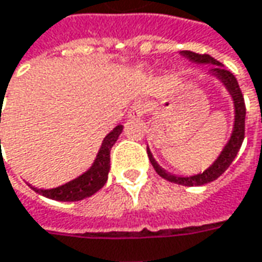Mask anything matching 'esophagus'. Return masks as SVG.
I'll return each mask as SVG.
<instances>
[{
	"instance_id": "obj_1",
	"label": "esophagus",
	"mask_w": 262,
	"mask_h": 262,
	"mask_svg": "<svg viewBox=\"0 0 262 262\" xmlns=\"http://www.w3.org/2000/svg\"><path fill=\"white\" fill-rule=\"evenodd\" d=\"M146 112V104L143 101H135L133 104L129 108V112H127V116L130 117V119H138V117H142L145 115Z\"/></svg>"
}]
</instances>
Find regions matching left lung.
<instances>
[{"mask_svg": "<svg viewBox=\"0 0 262 262\" xmlns=\"http://www.w3.org/2000/svg\"><path fill=\"white\" fill-rule=\"evenodd\" d=\"M179 54L185 57L186 60H189L191 63L212 66L208 70V74L215 77L216 80H220L222 86L225 87V90L231 96V100H232V106H234L232 130H231V135H229L227 143L224 145L220 155L216 156V159L205 170L199 172L196 175L179 176L175 175V173H170L155 161L154 155H152L149 147H147V156H149V161L152 163L155 170L158 172V175L162 176L163 179H166L169 182L178 183V185H183V186H201V185H205V183H209L215 181V179H218L229 168L232 161L235 159L236 154H238L239 147L243 145L244 133H245V103H244L243 93L239 90L238 81L234 77V74L231 71L225 70L222 63H220L218 60H215L209 54H196V53L189 51V50L179 51Z\"/></svg>", "mask_w": 262, "mask_h": 262, "instance_id": "left-lung-1", "label": "left lung"}]
</instances>
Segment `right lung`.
I'll return each instance as SVG.
<instances>
[{
    "mask_svg": "<svg viewBox=\"0 0 262 262\" xmlns=\"http://www.w3.org/2000/svg\"><path fill=\"white\" fill-rule=\"evenodd\" d=\"M122 132H123V124H117L113 130L108 132L106 138L101 142L100 149L96 155V159L92 163V166L77 178L56 188H50V189L35 188L30 183L28 186H31L37 193H40L46 198L61 201V202H74V201H81V199L92 196L99 189H101L107 181L108 170H110V150L116 143Z\"/></svg>",
    "mask_w": 262,
    "mask_h": 262,
    "instance_id": "obj_1",
    "label": "right lung"
}]
</instances>
